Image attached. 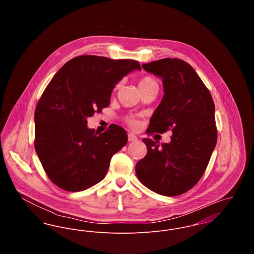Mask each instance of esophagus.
<instances>
[{"label": "esophagus", "mask_w": 254, "mask_h": 254, "mask_svg": "<svg viewBox=\"0 0 254 254\" xmlns=\"http://www.w3.org/2000/svg\"><path fill=\"white\" fill-rule=\"evenodd\" d=\"M127 138H128V141H129V142H134V141L137 140V137H136L134 134H132V133H128Z\"/></svg>", "instance_id": "obj_1"}]
</instances>
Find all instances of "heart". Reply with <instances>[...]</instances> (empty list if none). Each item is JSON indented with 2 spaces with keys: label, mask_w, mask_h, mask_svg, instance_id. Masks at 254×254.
<instances>
[{
  "label": "heart",
  "mask_w": 254,
  "mask_h": 254,
  "mask_svg": "<svg viewBox=\"0 0 254 254\" xmlns=\"http://www.w3.org/2000/svg\"><path fill=\"white\" fill-rule=\"evenodd\" d=\"M158 85L157 81H156V79H155L154 77L149 76V75H146V76L142 77V78L140 79V81H139V88H140V89H141V88H144V87H146V86H148V85ZM119 87H120V84H117V85H115V86H114V91H117V90L119 89ZM127 123H128L130 126H132V127L136 126L135 121H133L131 119H128Z\"/></svg>",
  "instance_id": "heart-1"
}]
</instances>
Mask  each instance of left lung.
Masks as SVG:
<instances>
[{
	"label": "left lung",
	"mask_w": 254,
	"mask_h": 254,
	"mask_svg": "<svg viewBox=\"0 0 254 254\" xmlns=\"http://www.w3.org/2000/svg\"><path fill=\"white\" fill-rule=\"evenodd\" d=\"M143 68L163 79L164 97L146 133L172 131L169 144L161 147L149 138L143 142L145 158L136 164L140 182L161 195L189 191L203 176L217 142L214 103L193 67L177 58H165Z\"/></svg>",
	"instance_id": "8db88e82"
}]
</instances>
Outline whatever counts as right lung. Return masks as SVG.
<instances>
[{
	"label": "right lung",
	"instance_id": "1",
	"mask_svg": "<svg viewBox=\"0 0 254 254\" xmlns=\"http://www.w3.org/2000/svg\"><path fill=\"white\" fill-rule=\"evenodd\" d=\"M141 69L137 61L81 55L54 75L37 104L34 146L53 184L82 191L102 181L111 157L127 143V131L110 125L105 132L88 129L86 118L102 112L124 76Z\"/></svg>",
	"mask_w": 254,
	"mask_h": 254
}]
</instances>
